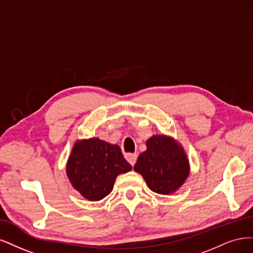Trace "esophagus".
<instances>
[{
  "mask_svg": "<svg viewBox=\"0 0 253 253\" xmlns=\"http://www.w3.org/2000/svg\"><path fill=\"white\" fill-rule=\"evenodd\" d=\"M125 158L129 162V164L133 166L135 164V162H136L137 156H136V153H126Z\"/></svg>",
  "mask_w": 253,
  "mask_h": 253,
  "instance_id": "1",
  "label": "esophagus"
}]
</instances>
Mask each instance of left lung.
Wrapping results in <instances>:
<instances>
[{
  "label": "left lung",
  "instance_id": "8db88e82",
  "mask_svg": "<svg viewBox=\"0 0 253 253\" xmlns=\"http://www.w3.org/2000/svg\"><path fill=\"white\" fill-rule=\"evenodd\" d=\"M146 146L147 149L137 158L134 171L142 174L153 192L176 191L189 174V162L182 146L165 135L151 136Z\"/></svg>",
  "mask_w": 253,
  "mask_h": 253
}]
</instances>
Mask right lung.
<instances>
[{
    "label": "right lung",
    "instance_id": "1",
    "mask_svg": "<svg viewBox=\"0 0 253 253\" xmlns=\"http://www.w3.org/2000/svg\"><path fill=\"white\" fill-rule=\"evenodd\" d=\"M131 169L118 145L96 137L75 144L66 172L75 189L85 199L100 201L112 191L117 176Z\"/></svg>",
    "mask_w": 253,
    "mask_h": 253
}]
</instances>
